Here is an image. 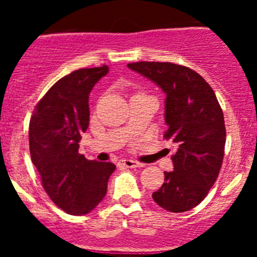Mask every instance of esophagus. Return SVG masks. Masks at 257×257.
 Instances as JSON below:
<instances>
[{"label": "esophagus", "instance_id": "esophagus-1", "mask_svg": "<svg viewBox=\"0 0 257 257\" xmlns=\"http://www.w3.org/2000/svg\"><path fill=\"white\" fill-rule=\"evenodd\" d=\"M118 165L127 167V169H138V167H143V163L134 160H121L119 162H118Z\"/></svg>", "mask_w": 257, "mask_h": 257}]
</instances>
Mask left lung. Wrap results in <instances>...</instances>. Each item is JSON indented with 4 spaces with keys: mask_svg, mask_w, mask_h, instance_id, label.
<instances>
[{
    "mask_svg": "<svg viewBox=\"0 0 257 257\" xmlns=\"http://www.w3.org/2000/svg\"><path fill=\"white\" fill-rule=\"evenodd\" d=\"M130 69L153 81L166 94L165 139L176 144L174 171L152 194L160 207L185 212L199 205L221 169L226 131L216 95L203 77L184 65L136 61Z\"/></svg>",
    "mask_w": 257,
    "mask_h": 257,
    "instance_id": "8db88e82",
    "label": "left lung"
}]
</instances>
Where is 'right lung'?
<instances>
[{"mask_svg":"<svg viewBox=\"0 0 257 257\" xmlns=\"http://www.w3.org/2000/svg\"><path fill=\"white\" fill-rule=\"evenodd\" d=\"M106 65L83 68L63 77L38 101L29 122V151L51 201L70 215H86L105 197L110 162L78 153L88 127V95L108 73Z\"/></svg>","mask_w":257,"mask_h":257,"instance_id":"add662e5","label":"right lung"}]
</instances>
